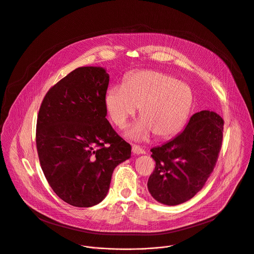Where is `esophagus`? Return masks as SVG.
Wrapping results in <instances>:
<instances>
[{
	"label": "esophagus",
	"instance_id": "1",
	"mask_svg": "<svg viewBox=\"0 0 254 254\" xmlns=\"http://www.w3.org/2000/svg\"><path fill=\"white\" fill-rule=\"evenodd\" d=\"M131 150H132V153H134V154H143V153H145L144 149H142L140 146H138L136 144H132Z\"/></svg>",
	"mask_w": 254,
	"mask_h": 254
}]
</instances>
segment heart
I'll return each instance as SVG.
<instances>
[{
	"instance_id": "1",
	"label": "heart",
	"mask_w": 254,
	"mask_h": 254,
	"mask_svg": "<svg viewBox=\"0 0 254 254\" xmlns=\"http://www.w3.org/2000/svg\"><path fill=\"white\" fill-rule=\"evenodd\" d=\"M192 105L187 83L154 70L132 73L124 87H114L105 96V107L112 123L123 128L139 108L141 118L127 131L134 140H144L152 132L170 137L185 126Z\"/></svg>"
}]
</instances>
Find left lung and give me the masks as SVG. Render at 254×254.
<instances>
[{"instance_id": "1", "label": "left lung", "mask_w": 254, "mask_h": 254, "mask_svg": "<svg viewBox=\"0 0 254 254\" xmlns=\"http://www.w3.org/2000/svg\"><path fill=\"white\" fill-rule=\"evenodd\" d=\"M223 125L214 112L201 111L190 118L183 132L150 149L155 167L147 189L155 200L178 205L203 188L218 158Z\"/></svg>"}]
</instances>
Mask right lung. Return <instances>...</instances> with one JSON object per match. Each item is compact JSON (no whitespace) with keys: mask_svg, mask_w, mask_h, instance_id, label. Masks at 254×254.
<instances>
[{"mask_svg":"<svg viewBox=\"0 0 254 254\" xmlns=\"http://www.w3.org/2000/svg\"><path fill=\"white\" fill-rule=\"evenodd\" d=\"M109 81L103 67H77L49 90L39 111L41 167L55 193L72 206L100 203L116 166L130 157V144L106 118Z\"/></svg>","mask_w":254,"mask_h":254,"instance_id":"1","label":"right lung"}]
</instances>
